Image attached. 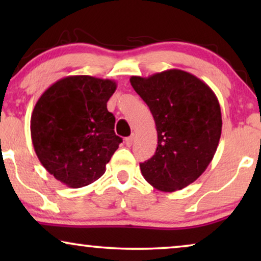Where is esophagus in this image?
Wrapping results in <instances>:
<instances>
[{
	"instance_id": "1",
	"label": "esophagus",
	"mask_w": 261,
	"mask_h": 261,
	"mask_svg": "<svg viewBox=\"0 0 261 261\" xmlns=\"http://www.w3.org/2000/svg\"><path fill=\"white\" fill-rule=\"evenodd\" d=\"M124 142H126V145L128 146V147H130V146L133 145V142H134V134H132L130 137L126 138V140H124Z\"/></svg>"
}]
</instances>
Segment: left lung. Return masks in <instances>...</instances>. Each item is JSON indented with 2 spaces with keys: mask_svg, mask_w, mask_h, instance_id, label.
<instances>
[{
  "mask_svg": "<svg viewBox=\"0 0 261 261\" xmlns=\"http://www.w3.org/2000/svg\"><path fill=\"white\" fill-rule=\"evenodd\" d=\"M130 84L149 107L158 133L154 155L140 164L142 176L160 191L181 190L215 155L222 130L219 99L204 82L178 69L132 76Z\"/></svg>",
  "mask_w": 261,
  "mask_h": 261,
  "instance_id": "left-lung-1",
  "label": "left lung"
}]
</instances>
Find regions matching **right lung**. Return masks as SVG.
Instances as JSON below:
<instances>
[{
    "instance_id": "add662e5",
    "label": "right lung",
    "mask_w": 261,
    "mask_h": 261,
    "mask_svg": "<svg viewBox=\"0 0 261 261\" xmlns=\"http://www.w3.org/2000/svg\"><path fill=\"white\" fill-rule=\"evenodd\" d=\"M116 82L69 76L53 83L38 99L31 117L34 151L42 166L69 188L94 183L106 172L122 139L107 102Z\"/></svg>"
}]
</instances>
